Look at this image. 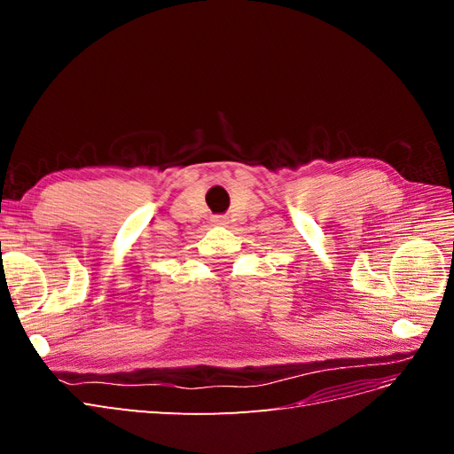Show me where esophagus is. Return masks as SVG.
Instances as JSON below:
<instances>
[{"instance_id": "obj_1", "label": "esophagus", "mask_w": 454, "mask_h": 454, "mask_svg": "<svg viewBox=\"0 0 454 454\" xmlns=\"http://www.w3.org/2000/svg\"><path fill=\"white\" fill-rule=\"evenodd\" d=\"M214 223L223 225V223H225V217H223V215H215V217H214Z\"/></svg>"}]
</instances>
